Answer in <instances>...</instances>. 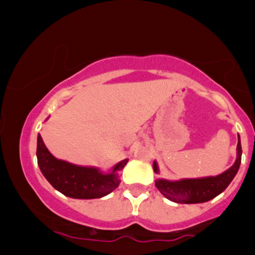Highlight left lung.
Returning a JSON list of instances; mask_svg holds the SVG:
<instances>
[{"mask_svg":"<svg viewBox=\"0 0 255 255\" xmlns=\"http://www.w3.org/2000/svg\"><path fill=\"white\" fill-rule=\"evenodd\" d=\"M237 160L232 167L217 176H209L203 179H184L180 181L156 180L155 187L169 201L181 204L203 203L223 193L238 172L242 162V144L240 137L237 145ZM153 169L158 173L156 162H153Z\"/></svg>","mask_w":255,"mask_h":255,"instance_id":"1","label":"left lung"}]
</instances>
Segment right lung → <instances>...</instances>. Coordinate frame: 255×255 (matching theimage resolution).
Returning <instances> with one entry per match:
<instances>
[{"instance_id": "obj_1", "label": "right lung", "mask_w": 255, "mask_h": 255, "mask_svg": "<svg viewBox=\"0 0 255 255\" xmlns=\"http://www.w3.org/2000/svg\"><path fill=\"white\" fill-rule=\"evenodd\" d=\"M37 160L46 180L58 191L72 198H100L110 194L120 186L118 172L124 168L128 159L118 162L110 174H102L99 169L75 166L55 159L48 152L40 134L37 141Z\"/></svg>"}]
</instances>
